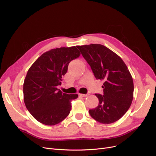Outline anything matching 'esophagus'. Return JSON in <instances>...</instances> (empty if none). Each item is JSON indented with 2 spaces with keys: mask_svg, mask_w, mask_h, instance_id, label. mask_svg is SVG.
I'll return each mask as SVG.
<instances>
[{
  "mask_svg": "<svg viewBox=\"0 0 156 156\" xmlns=\"http://www.w3.org/2000/svg\"><path fill=\"white\" fill-rule=\"evenodd\" d=\"M79 95H80V96H82V97H83V98H86V97H87V96H88L87 94H80Z\"/></svg>",
  "mask_w": 156,
  "mask_h": 156,
  "instance_id": "34e87169",
  "label": "esophagus"
}]
</instances>
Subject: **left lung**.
<instances>
[{
	"instance_id": "1",
	"label": "left lung",
	"mask_w": 156,
	"mask_h": 156,
	"mask_svg": "<svg viewBox=\"0 0 156 156\" xmlns=\"http://www.w3.org/2000/svg\"><path fill=\"white\" fill-rule=\"evenodd\" d=\"M95 77L104 81L103 95L96 94L98 106L89 110L90 116L108 124L119 120L129 108L133 99L134 84L127 66L118 55L100 44L77 46Z\"/></svg>"
}]
</instances>
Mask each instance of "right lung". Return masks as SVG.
Wrapping results in <instances>:
<instances>
[{
  "label": "right lung",
  "instance_id": "obj_1",
  "mask_svg": "<svg viewBox=\"0 0 156 156\" xmlns=\"http://www.w3.org/2000/svg\"><path fill=\"white\" fill-rule=\"evenodd\" d=\"M80 52L76 46L52 49L33 63L23 83V100L27 109L39 122L47 126L60 123L69 114L71 101L78 94L62 93L57 89L72 60Z\"/></svg>",
  "mask_w": 156,
  "mask_h": 156
}]
</instances>
